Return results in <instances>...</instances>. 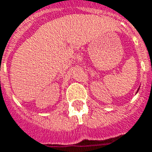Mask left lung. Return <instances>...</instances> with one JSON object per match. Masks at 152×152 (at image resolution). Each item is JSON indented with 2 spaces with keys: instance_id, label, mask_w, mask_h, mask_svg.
I'll use <instances>...</instances> for the list:
<instances>
[{
  "instance_id": "obj_1",
  "label": "left lung",
  "mask_w": 152,
  "mask_h": 152,
  "mask_svg": "<svg viewBox=\"0 0 152 152\" xmlns=\"http://www.w3.org/2000/svg\"><path fill=\"white\" fill-rule=\"evenodd\" d=\"M139 88H140V87H139ZM139 88H138V89H137V93L138 92V90H139Z\"/></svg>"
}]
</instances>
